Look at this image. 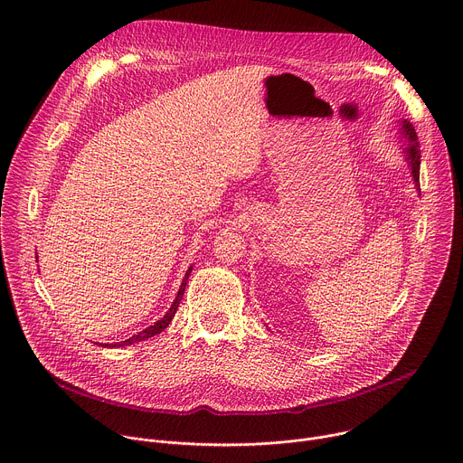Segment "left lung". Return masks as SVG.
I'll return each instance as SVG.
<instances>
[{"mask_svg": "<svg viewBox=\"0 0 463 463\" xmlns=\"http://www.w3.org/2000/svg\"><path fill=\"white\" fill-rule=\"evenodd\" d=\"M398 132H400V137L403 141V156H405V162L407 165L411 167V176L414 180V185L416 189L420 187V143H418V134L412 127V123L409 119H400V125H398Z\"/></svg>", "mask_w": 463, "mask_h": 463, "instance_id": "obj_1", "label": "left lung"}]
</instances>
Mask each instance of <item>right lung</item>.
I'll return each mask as SVG.
<instances>
[{
  "label": "right lung",
  "mask_w": 463,
  "mask_h": 463,
  "mask_svg": "<svg viewBox=\"0 0 463 463\" xmlns=\"http://www.w3.org/2000/svg\"><path fill=\"white\" fill-rule=\"evenodd\" d=\"M191 272H193V265L187 269V272H185V276H184V281H182V285H180V290H178V294H176V298H175V301H173V305H171V309L167 311V315H165L162 320H158V322L154 324V326H148L146 329L139 331L137 335L130 336V338H128V340H125V342L105 344V347H123V345H132V344H137V342H143V340H148V338H152V336H156V335H160L164 329H167V327H169V324L173 322V318H175L176 311H178V305H180V301H182V298H184L185 285H187V279H189ZM101 345H103V344H101Z\"/></svg>",
  "instance_id": "1"
}]
</instances>
